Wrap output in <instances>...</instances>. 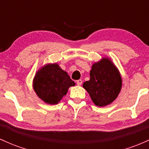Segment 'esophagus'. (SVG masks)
I'll list each match as a JSON object with an SVG mask.
<instances>
[{
	"instance_id": "1",
	"label": "esophagus",
	"mask_w": 149,
	"mask_h": 149,
	"mask_svg": "<svg viewBox=\"0 0 149 149\" xmlns=\"http://www.w3.org/2000/svg\"><path fill=\"white\" fill-rule=\"evenodd\" d=\"M82 83H83V81H82V80H78L76 81V83H77V85H81V84H82Z\"/></svg>"
}]
</instances>
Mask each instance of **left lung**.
Here are the masks:
<instances>
[{"label":"left lung","mask_w":149,"mask_h":149,"mask_svg":"<svg viewBox=\"0 0 149 149\" xmlns=\"http://www.w3.org/2000/svg\"><path fill=\"white\" fill-rule=\"evenodd\" d=\"M90 79L83 83L92 102L104 107L116 100L120 91L122 79L117 68L107 58L92 65Z\"/></svg>","instance_id":"obj_1"}]
</instances>
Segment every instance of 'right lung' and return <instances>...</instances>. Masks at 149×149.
<instances>
[{"mask_svg": "<svg viewBox=\"0 0 149 149\" xmlns=\"http://www.w3.org/2000/svg\"><path fill=\"white\" fill-rule=\"evenodd\" d=\"M75 85L66 71L57 64H47L38 71L33 80L37 95L47 104H56Z\"/></svg>", "mask_w": 149, "mask_h": 149, "instance_id": "obj_1", "label": "right lung"}]
</instances>
